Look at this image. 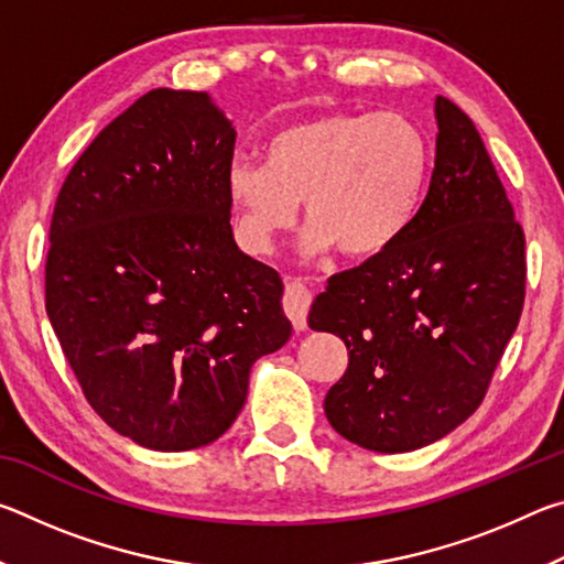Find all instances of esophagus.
<instances>
[{
	"mask_svg": "<svg viewBox=\"0 0 564 564\" xmlns=\"http://www.w3.org/2000/svg\"><path fill=\"white\" fill-rule=\"evenodd\" d=\"M313 295L301 279H289L285 281V293H283V311L289 313L295 330L305 328V316H308Z\"/></svg>",
	"mask_w": 564,
	"mask_h": 564,
	"instance_id": "34e87169",
	"label": "esophagus"
}]
</instances>
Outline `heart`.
Returning <instances> with one entry per match:
<instances>
[{
  "label": "heart",
  "mask_w": 564,
  "mask_h": 564,
  "mask_svg": "<svg viewBox=\"0 0 564 564\" xmlns=\"http://www.w3.org/2000/svg\"><path fill=\"white\" fill-rule=\"evenodd\" d=\"M431 176V141L400 111H330L275 131L263 164L234 161L226 196L236 231L251 251H271L275 236L308 218L303 248H333L368 261L408 231Z\"/></svg>",
  "instance_id": "1"
}]
</instances>
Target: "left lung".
<instances>
[{"instance_id": "1", "label": "left lung", "mask_w": 564, "mask_h": 564, "mask_svg": "<svg viewBox=\"0 0 564 564\" xmlns=\"http://www.w3.org/2000/svg\"><path fill=\"white\" fill-rule=\"evenodd\" d=\"M431 186L386 253L336 273L308 326L338 336L348 368L326 395L346 441L408 453L482 403L524 303V234L470 117L435 99Z\"/></svg>"}]
</instances>
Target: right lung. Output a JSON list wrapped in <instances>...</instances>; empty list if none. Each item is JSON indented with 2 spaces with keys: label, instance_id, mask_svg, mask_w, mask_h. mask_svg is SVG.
<instances>
[{
  "label": "right lung",
  "instance_id": "add662e5",
  "mask_svg": "<svg viewBox=\"0 0 564 564\" xmlns=\"http://www.w3.org/2000/svg\"><path fill=\"white\" fill-rule=\"evenodd\" d=\"M236 129L206 91L154 89L56 196L46 316L104 423L149 451L221 437L251 366L291 338L283 281L234 241Z\"/></svg>",
  "mask_w": 564,
  "mask_h": 564
}]
</instances>
